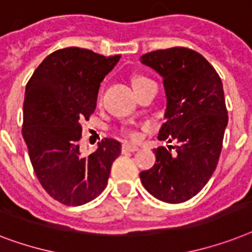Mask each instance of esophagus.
I'll return each instance as SVG.
<instances>
[{
	"mask_svg": "<svg viewBox=\"0 0 252 252\" xmlns=\"http://www.w3.org/2000/svg\"><path fill=\"white\" fill-rule=\"evenodd\" d=\"M139 151V147L134 146V144H128V143H125L124 146H122V152H136Z\"/></svg>",
	"mask_w": 252,
	"mask_h": 252,
	"instance_id": "esophagus-1",
	"label": "esophagus"
}]
</instances>
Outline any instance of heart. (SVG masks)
<instances>
[{"instance_id":"1","label":"heart","mask_w":252,"mask_h":252,"mask_svg":"<svg viewBox=\"0 0 252 252\" xmlns=\"http://www.w3.org/2000/svg\"><path fill=\"white\" fill-rule=\"evenodd\" d=\"M148 78L147 76H143V75H135V76H132V79H131V83H132V87L136 88L138 86H140V84L143 83H146V82H148ZM128 135L130 136H135V132H128Z\"/></svg>"}]
</instances>
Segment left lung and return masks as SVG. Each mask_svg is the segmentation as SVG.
<instances>
[{
  "mask_svg": "<svg viewBox=\"0 0 252 252\" xmlns=\"http://www.w3.org/2000/svg\"><path fill=\"white\" fill-rule=\"evenodd\" d=\"M140 62L164 82L166 109L158 140L177 142L168 150L155 148L156 162L139 174L140 181L161 202H186L206 186L219 162L228 126L222 82L202 54L187 48L155 50Z\"/></svg>",
  "mask_w": 252,
  "mask_h": 252,
  "instance_id": "obj_1",
  "label": "left lung"
}]
</instances>
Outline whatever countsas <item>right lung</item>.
<instances>
[{
	"label": "right lung",
	"mask_w": 252,
	"mask_h": 252,
	"mask_svg": "<svg viewBox=\"0 0 252 252\" xmlns=\"http://www.w3.org/2000/svg\"><path fill=\"white\" fill-rule=\"evenodd\" d=\"M121 56L65 48L49 54L26 86L22 134L35 174L48 194L66 206H82L101 194L121 143L105 139L83 156L82 126L96 109L100 83Z\"/></svg>",
	"instance_id": "obj_1"
}]
</instances>
